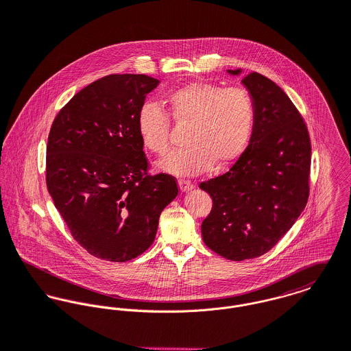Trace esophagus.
Listing matches in <instances>:
<instances>
[{
    "mask_svg": "<svg viewBox=\"0 0 351 351\" xmlns=\"http://www.w3.org/2000/svg\"><path fill=\"white\" fill-rule=\"evenodd\" d=\"M195 184L191 180H187V179H179V189L182 193H187L190 190L194 189Z\"/></svg>",
    "mask_w": 351,
    "mask_h": 351,
    "instance_id": "esophagus-1",
    "label": "esophagus"
}]
</instances>
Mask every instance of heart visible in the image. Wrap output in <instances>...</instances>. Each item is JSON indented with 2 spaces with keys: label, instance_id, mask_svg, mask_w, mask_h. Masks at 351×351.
<instances>
[{
  "label": "heart",
  "instance_id": "b5f03b06",
  "mask_svg": "<svg viewBox=\"0 0 351 351\" xmlns=\"http://www.w3.org/2000/svg\"><path fill=\"white\" fill-rule=\"evenodd\" d=\"M171 119L187 125V145L161 162L164 171L196 175L213 164L218 168L241 156L253 134L256 104L245 87L225 88L215 83L193 82L173 90L167 112L144 104L137 113V132L147 149L158 156L171 151Z\"/></svg>",
  "mask_w": 351,
  "mask_h": 351
}]
</instances>
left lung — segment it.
Wrapping results in <instances>:
<instances>
[{
  "label": "left lung",
  "instance_id": "obj_1",
  "mask_svg": "<svg viewBox=\"0 0 351 351\" xmlns=\"http://www.w3.org/2000/svg\"><path fill=\"white\" fill-rule=\"evenodd\" d=\"M242 83L256 104L250 144L226 173L199 184L213 199L203 241L232 261L268 253L292 228L307 204L311 173L310 133L293 102L258 73Z\"/></svg>",
  "mask_w": 351,
  "mask_h": 351
}]
</instances>
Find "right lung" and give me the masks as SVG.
Segmentation results:
<instances>
[{
	"instance_id": "add662e5",
	"label": "right lung",
	"mask_w": 351,
	"mask_h": 351,
	"mask_svg": "<svg viewBox=\"0 0 351 351\" xmlns=\"http://www.w3.org/2000/svg\"><path fill=\"white\" fill-rule=\"evenodd\" d=\"M157 84L144 74L97 79L60 109L48 134V193L74 239L105 261L144 253L179 193L172 175L149 173L137 132V113Z\"/></svg>"
}]
</instances>
